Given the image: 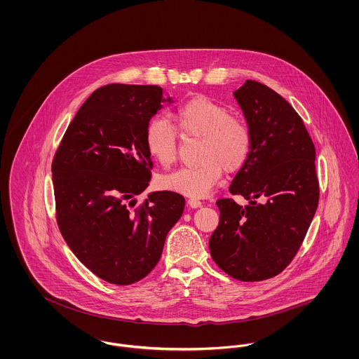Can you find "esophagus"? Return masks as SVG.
I'll list each match as a JSON object with an SVG mask.
<instances>
[{
  "mask_svg": "<svg viewBox=\"0 0 359 359\" xmlns=\"http://www.w3.org/2000/svg\"><path fill=\"white\" fill-rule=\"evenodd\" d=\"M187 205H189L190 208H193V209H196V208L202 206V202H201L199 199H195V198H190V199L187 201Z\"/></svg>",
  "mask_w": 359,
  "mask_h": 359,
  "instance_id": "obj_1",
  "label": "esophagus"
}]
</instances>
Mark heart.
Listing matches in <instances>:
<instances>
[{"label": "heart", "instance_id": "obj_1", "mask_svg": "<svg viewBox=\"0 0 359 359\" xmlns=\"http://www.w3.org/2000/svg\"><path fill=\"white\" fill-rule=\"evenodd\" d=\"M175 128L160 117L144 128L147 153L163 168L176 163L177 133L184 139H199L196 166L182 168L163 179V186L175 193L202 198L216 187L222 172L235 173L248 163L252 135L248 123L231 114L220 102L198 95L182 104L173 113Z\"/></svg>", "mask_w": 359, "mask_h": 359}]
</instances>
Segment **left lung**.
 Here are the masks:
<instances>
[{"label": "left lung", "instance_id": "left-lung-1", "mask_svg": "<svg viewBox=\"0 0 359 359\" xmlns=\"http://www.w3.org/2000/svg\"><path fill=\"white\" fill-rule=\"evenodd\" d=\"M233 95L252 149L229 193L242 195L248 205L217 199L220 221L209 248L226 275L261 281L291 264L314 217L320 199L316 147L301 116L268 86L246 81Z\"/></svg>", "mask_w": 359, "mask_h": 359}]
</instances>
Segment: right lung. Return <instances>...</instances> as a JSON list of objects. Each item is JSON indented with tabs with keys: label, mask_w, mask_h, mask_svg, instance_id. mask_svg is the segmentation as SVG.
Wrapping results in <instances>:
<instances>
[{
	"label": "right lung",
	"mask_w": 359,
	"mask_h": 359,
	"mask_svg": "<svg viewBox=\"0 0 359 359\" xmlns=\"http://www.w3.org/2000/svg\"><path fill=\"white\" fill-rule=\"evenodd\" d=\"M170 101L158 86L111 83L97 88L69 123L52 163L55 219L83 265L111 284L130 285L161 258L184 196L156 191L144 146L150 118Z\"/></svg>",
	"instance_id": "right-lung-1"
}]
</instances>
